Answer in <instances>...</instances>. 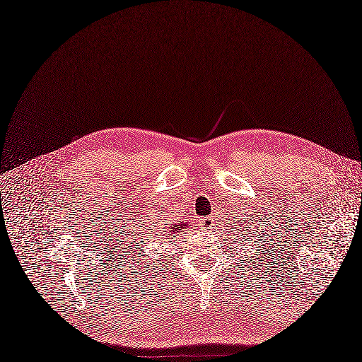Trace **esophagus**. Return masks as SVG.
Wrapping results in <instances>:
<instances>
[{"label": "esophagus", "instance_id": "34e87169", "mask_svg": "<svg viewBox=\"0 0 362 362\" xmlns=\"http://www.w3.org/2000/svg\"><path fill=\"white\" fill-rule=\"evenodd\" d=\"M213 216H209V217H204L202 220H201V225H202V228H207V229H210L211 226H213Z\"/></svg>", "mask_w": 362, "mask_h": 362}]
</instances>
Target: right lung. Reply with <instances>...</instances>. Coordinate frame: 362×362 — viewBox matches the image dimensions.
I'll list each match as a JSON object with an SVG mask.
<instances>
[{
    "instance_id": "add662e5",
    "label": "right lung",
    "mask_w": 362,
    "mask_h": 362,
    "mask_svg": "<svg viewBox=\"0 0 362 362\" xmlns=\"http://www.w3.org/2000/svg\"><path fill=\"white\" fill-rule=\"evenodd\" d=\"M183 228H186V225H185V222H180L179 225H177V228H171V230L170 232H179V229H183Z\"/></svg>"
}]
</instances>
